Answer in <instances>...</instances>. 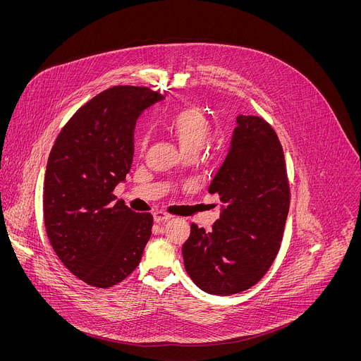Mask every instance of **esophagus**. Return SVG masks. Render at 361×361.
Listing matches in <instances>:
<instances>
[{"instance_id":"esophagus-1","label":"esophagus","mask_w":361,"mask_h":361,"mask_svg":"<svg viewBox=\"0 0 361 361\" xmlns=\"http://www.w3.org/2000/svg\"><path fill=\"white\" fill-rule=\"evenodd\" d=\"M170 219H171V216H169V214H166V213H163V212L154 213V221H156V223H166V221H169Z\"/></svg>"}]
</instances>
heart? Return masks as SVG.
I'll use <instances>...</instances> for the list:
<instances>
[{
	"instance_id": "1",
	"label": "heart",
	"mask_w": 361,
	"mask_h": 361,
	"mask_svg": "<svg viewBox=\"0 0 361 361\" xmlns=\"http://www.w3.org/2000/svg\"><path fill=\"white\" fill-rule=\"evenodd\" d=\"M166 131L177 141L183 152H198L212 134V123L198 109L185 107L174 111L164 124ZM147 140L141 141L144 148Z\"/></svg>"
}]
</instances>
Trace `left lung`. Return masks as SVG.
<instances>
[{
  "mask_svg": "<svg viewBox=\"0 0 361 361\" xmlns=\"http://www.w3.org/2000/svg\"><path fill=\"white\" fill-rule=\"evenodd\" d=\"M227 157L209 192L223 202L210 231L191 224L184 267L205 293L230 295L259 283L283 240L290 188L281 144L271 126L237 116Z\"/></svg>",
  "mask_w": 361,
  "mask_h": 361,
  "instance_id": "1",
  "label": "left lung"
}]
</instances>
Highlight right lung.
<instances>
[{"label": "right lung", "mask_w": 361, "mask_h": 361, "mask_svg": "<svg viewBox=\"0 0 361 361\" xmlns=\"http://www.w3.org/2000/svg\"><path fill=\"white\" fill-rule=\"evenodd\" d=\"M164 97L145 87L99 92L64 126L49 152L44 224L63 264L84 283L107 288L138 266L152 216L113 194L126 181L141 113Z\"/></svg>", "instance_id": "1"}]
</instances>
